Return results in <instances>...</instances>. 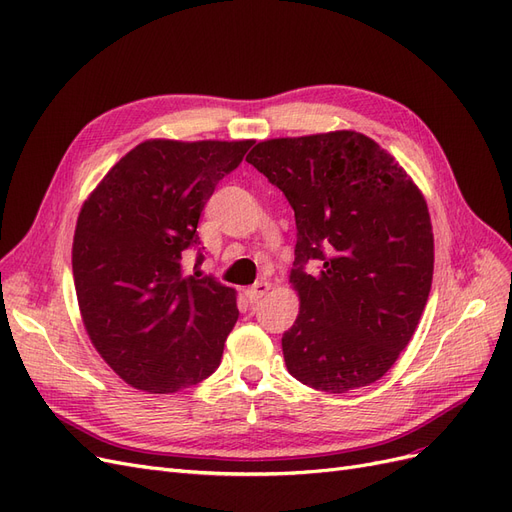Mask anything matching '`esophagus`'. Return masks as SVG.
Here are the masks:
<instances>
[{"instance_id": "1", "label": "esophagus", "mask_w": 512, "mask_h": 512, "mask_svg": "<svg viewBox=\"0 0 512 512\" xmlns=\"http://www.w3.org/2000/svg\"><path fill=\"white\" fill-rule=\"evenodd\" d=\"M271 290V284L269 282H256L254 286H250L245 290V294H247V299H250L252 303H256L258 299H262L265 297V294Z\"/></svg>"}]
</instances>
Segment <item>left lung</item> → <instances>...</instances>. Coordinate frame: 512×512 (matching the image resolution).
<instances>
[{
    "instance_id": "left-lung-1",
    "label": "left lung",
    "mask_w": 512,
    "mask_h": 512,
    "mask_svg": "<svg viewBox=\"0 0 512 512\" xmlns=\"http://www.w3.org/2000/svg\"><path fill=\"white\" fill-rule=\"evenodd\" d=\"M294 209L290 284L299 316L282 337L299 382L348 393L408 346L433 277L425 196L389 151L354 130L271 138L245 158Z\"/></svg>"
}]
</instances>
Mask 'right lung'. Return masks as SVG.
Masks as SVG:
<instances>
[{"label":"right lung","instance_id":"obj_1","mask_svg":"<svg viewBox=\"0 0 512 512\" xmlns=\"http://www.w3.org/2000/svg\"><path fill=\"white\" fill-rule=\"evenodd\" d=\"M252 141H166L128 151L89 194L72 243L76 299L91 344L138 391L168 395L218 369L237 292L183 275L198 218ZM198 250L196 265L203 262Z\"/></svg>","mask_w":512,"mask_h":512}]
</instances>
